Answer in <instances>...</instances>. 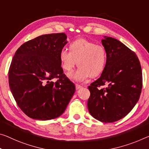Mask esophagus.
Wrapping results in <instances>:
<instances>
[{
	"mask_svg": "<svg viewBox=\"0 0 149 149\" xmlns=\"http://www.w3.org/2000/svg\"><path fill=\"white\" fill-rule=\"evenodd\" d=\"M81 87H82V86H80V85H79V84H75V89H76L77 90V89H79L80 88H81Z\"/></svg>",
	"mask_w": 149,
	"mask_h": 149,
	"instance_id": "esophagus-1",
	"label": "esophagus"
}]
</instances>
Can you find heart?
I'll return each instance as SVG.
<instances>
[{
	"label": "heart",
	"mask_w": 149,
	"mask_h": 149,
	"mask_svg": "<svg viewBox=\"0 0 149 149\" xmlns=\"http://www.w3.org/2000/svg\"><path fill=\"white\" fill-rule=\"evenodd\" d=\"M70 51L62 48L60 60L63 70L70 73L77 62L79 67L70 75L76 81H84L89 76H98L105 67L107 52L104 47L86 39H78L71 42Z\"/></svg>",
	"instance_id": "1"
}]
</instances>
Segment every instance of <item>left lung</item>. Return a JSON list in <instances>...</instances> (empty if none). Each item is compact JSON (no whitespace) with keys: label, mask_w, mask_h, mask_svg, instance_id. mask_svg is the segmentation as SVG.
<instances>
[{"label":"left lung","mask_w":149,"mask_h":149,"mask_svg":"<svg viewBox=\"0 0 149 149\" xmlns=\"http://www.w3.org/2000/svg\"><path fill=\"white\" fill-rule=\"evenodd\" d=\"M107 52V62L100 78L88 87L89 112L103 123L121 119L133 109L143 87L142 70L136 54L115 38L101 40ZM106 85L105 88L99 87Z\"/></svg>","instance_id":"8db88e82"}]
</instances>
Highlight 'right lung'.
I'll return each mask as SVG.
<instances>
[{"instance_id": "right-lung-1", "label": "right lung", "mask_w": 149, "mask_h": 149, "mask_svg": "<svg viewBox=\"0 0 149 149\" xmlns=\"http://www.w3.org/2000/svg\"><path fill=\"white\" fill-rule=\"evenodd\" d=\"M68 43L64 33L42 35L24 43L8 71L12 94L30 118L46 121L63 114L74 95V83L63 74L60 52ZM58 78L54 82L52 79Z\"/></svg>"}]
</instances>
